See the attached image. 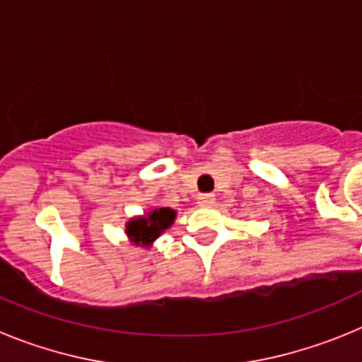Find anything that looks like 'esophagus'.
I'll list each match as a JSON object with an SVG mask.
<instances>
[{
	"label": "esophagus",
	"instance_id": "esophagus-1",
	"mask_svg": "<svg viewBox=\"0 0 362 362\" xmlns=\"http://www.w3.org/2000/svg\"><path fill=\"white\" fill-rule=\"evenodd\" d=\"M214 201H216V197H214L212 194H201V196L197 197V204H199V206H212Z\"/></svg>",
	"mask_w": 362,
	"mask_h": 362
}]
</instances>
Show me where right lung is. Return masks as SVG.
I'll return each mask as SVG.
<instances>
[{
	"label": "right lung",
	"mask_w": 362,
	"mask_h": 362,
	"mask_svg": "<svg viewBox=\"0 0 362 362\" xmlns=\"http://www.w3.org/2000/svg\"><path fill=\"white\" fill-rule=\"evenodd\" d=\"M175 216H177V212L168 209V206L150 209L143 216H134L127 221L124 235L130 241V245L150 248L165 230L174 225Z\"/></svg>",
	"instance_id": "1"
}]
</instances>
